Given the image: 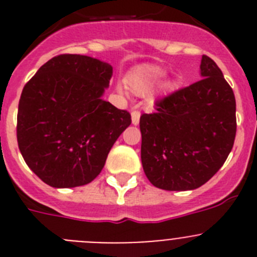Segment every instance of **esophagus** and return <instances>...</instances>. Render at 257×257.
Instances as JSON below:
<instances>
[{"mask_svg": "<svg viewBox=\"0 0 257 257\" xmlns=\"http://www.w3.org/2000/svg\"><path fill=\"white\" fill-rule=\"evenodd\" d=\"M131 119H133L134 124H139V121H140L139 110H133V112H131Z\"/></svg>", "mask_w": 257, "mask_h": 257, "instance_id": "obj_1", "label": "esophagus"}]
</instances>
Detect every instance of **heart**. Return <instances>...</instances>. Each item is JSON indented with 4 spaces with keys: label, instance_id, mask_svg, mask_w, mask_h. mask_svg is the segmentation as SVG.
I'll list each match as a JSON object with an SVG mask.
<instances>
[{
    "label": "heart",
    "instance_id": "1",
    "mask_svg": "<svg viewBox=\"0 0 257 257\" xmlns=\"http://www.w3.org/2000/svg\"><path fill=\"white\" fill-rule=\"evenodd\" d=\"M165 70L154 65H144L127 77V85L136 95H147L165 77Z\"/></svg>",
    "mask_w": 257,
    "mask_h": 257
}]
</instances>
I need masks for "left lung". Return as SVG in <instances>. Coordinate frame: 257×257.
<instances>
[{"mask_svg":"<svg viewBox=\"0 0 257 257\" xmlns=\"http://www.w3.org/2000/svg\"><path fill=\"white\" fill-rule=\"evenodd\" d=\"M201 74L157 101L156 112L140 117L143 169L160 189L199 188L219 171L234 144V92L206 55Z\"/></svg>","mask_w":257,"mask_h":257,"instance_id":"1","label":"left lung"}]
</instances>
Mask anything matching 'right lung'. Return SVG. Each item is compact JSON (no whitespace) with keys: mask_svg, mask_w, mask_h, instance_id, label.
I'll return each instance as SVG.
<instances>
[{"mask_svg":"<svg viewBox=\"0 0 257 257\" xmlns=\"http://www.w3.org/2000/svg\"><path fill=\"white\" fill-rule=\"evenodd\" d=\"M112 65L76 54L45 63L26 83L17 138L29 169L54 188L91 183L131 123L127 110L101 99Z\"/></svg>","mask_w":257,"mask_h":257,"instance_id":"1","label":"right lung"}]
</instances>
